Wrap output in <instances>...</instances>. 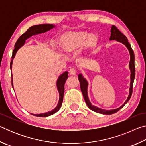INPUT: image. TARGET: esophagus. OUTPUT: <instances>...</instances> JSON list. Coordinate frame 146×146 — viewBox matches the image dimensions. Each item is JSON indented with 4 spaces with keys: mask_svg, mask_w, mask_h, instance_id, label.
<instances>
[{
    "mask_svg": "<svg viewBox=\"0 0 146 146\" xmlns=\"http://www.w3.org/2000/svg\"><path fill=\"white\" fill-rule=\"evenodd\" d=\"M69 73H70V75L75 76L76 75V71L74 68H71L70 71H69Z\"/></svg>",
    "mask_w": 146,
    "mask_h": 146,
    "instance_id": "1",
    "label": "esophagus"
}]
</instances>
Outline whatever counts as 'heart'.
I'll return each mask as SVG.
<instances>
[{
	"instance_id": "b5f03b06",
	"label": "heart",
	"mask_w": 146,
	"mask_h": 146,
	"mask_svg": "<svg viewBox=\"0 0 146 146\" xmlns=\"http://www.w3.org/2000/svg\"><path fill=\"white\" fill-rule=\"evenodd\" d=\"M58 41L61 50L66 55H71L82 46L87 49L93 48L97 43L98 37L85 31H68L61 35Z\"/></svg>"
}]
</instances>
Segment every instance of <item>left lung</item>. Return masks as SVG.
Here are the masks:
<instances>
[{
	"instance_id": "8db88e82",
	"label": "left lung",
	"mask_w": 146,
	"mask_h": 146,
	"mask_svg": "<svg viewBox=\"0 0 146 146\" xmlns=\"http://www.w3.org/2000/svg\"><path fill=\"white\" fill-rule=\"evenodd\" d=\"M117 40V42L122 43L123 44L126 46L130 54V62L129 64V70L131 71V82H130V88H129V96L127 98V100H125V102L123 104L120 106V107L118 108L117 109H115V110H105L100 109L99 108L97 107V106H93L91 104L90 100H89L88 95V82L86 80V79L84 77L82 74H79L78 75V78L79 80V82L80 84V89L81 91H82L84 98L85 102L86 104L88 106V108L90 109L91 110L93 111L96 113H100V114L103 115H111L113 113H117L118 111L121 108H122L124 105L126 104L128 100L130 99L131 97L132 92H133V82H134V79L135 77V55L134 52H133V49L131 48L130 44L128 42V40L124 35L118 30L117 27L113 25L111 29V36L110 38V40Z\"/></svg>"
}]
</instances>
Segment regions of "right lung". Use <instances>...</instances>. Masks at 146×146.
Returning a JSON list of instances; mask_svg holds the SVG:
<instances>
[{
	"mask_svg": "<svg viewBox=\"0 0 146 146\" xmlns=\"http://www.w3.org/2000/svg\"><path fill=\"white\" fill-rule=\"evenodd\" d=\"M55 27V25L50 24H38V25H35L29 28L28 30H27L25 33H23L22 35L20 36L18 40L16 42L15 44V49L13 51V54H12V60L10 63V68L11 70L12 68V63H13V60L15 57V56L16 55V53L17 51L21 48L22 46L24 45V44L26 42V40L27 39L29 38L31 36L35 35H37L42 33H45V32L48 31L50 29L54 28ZM12 77V76H11ZM68 78V71H65L63 73L62 75L59 76L58 78L56 81V87H57V90L59 93V101L58 102V104L56 106V107L53 109L51 111H49L48 113H42V114H32L34 116L38 117H49V116L55 114L58 111L60 110L63 101V97H64V84L67 78ZM13 79V77L11 78ZM11 84L13 88V80H11Z\"/></svg>",
	"mask_w": 146,
	"mask_h": 146,
	"instance_id": "obj_1",
	"label": "right lung"
}]
</instances>
